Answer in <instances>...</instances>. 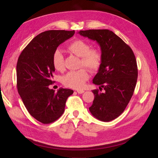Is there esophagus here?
<instances>
[{
  "label": "esophagus",
  "instance_id": "esophagus-1",
  "mask_svg": "<svg viewBox=\"0 0 158 158\" xmlns=\"http://www.w3.org/2000/svg\"><path fill=\"white\" fill-rule=\"evenodd\" d=\"M77 93H78V94H83L85 91L83 89H77Z\"/></svg>",
  "mask_w": 158,
  "mask_h": 158
}]
</instances>
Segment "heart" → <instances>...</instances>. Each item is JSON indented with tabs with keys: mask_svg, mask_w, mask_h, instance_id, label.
<instances>
[{
	"mask_svg": "<svg viewBox=\"0 0 158 158\" xmlns=\"http://www.w3.org/2000/svg\"><path fill=\"white\" fill-rule=\"evenodd\" d=\"M88 42L77 39L70 43L67 50L70 53L81 58L80 66H85L92 72L97 71L102 62V55L98 49L91 48ZM52 62L54 69L60 72L65 69L64 59L61 52L57 50L53 55ZM89 79V72L85 68L69 72L62 79L63 84L74 89H81Z\"/></svg>",
	"mask_w": 158,
	"mask_h": 158,
	"instance_id": "b5f03b06",
	"label": "heart"
}]
</instances>
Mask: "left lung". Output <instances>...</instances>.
<instances>
[{"mask_svg":"<svg viewBox=\"0 0 158 158\" xmlns=\"http://www.w3.org/2000/svg\"><path fill=\"white\" fill-rule=\"evenodd\" d=\"M79 34L96 41L100 47L102 62L94 84L100 85L92 90L94 94L92 115L102 122H110L122 114L135 91L138 69L135 56L129 45L109 30L80 31Z\"/></svg>","mask_w":158,"mask_h":158,"instance_id":"left-lung-1","label":"left lung"}]
</instances>
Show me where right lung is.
Wrapping results in <instances>:
<instances>
[{
    "label": "right lung",
    "instance_id": "obj_1",
    "mask_svg": "<svg viewBox=\"0 0 158 158\" xmlns=\"http://www.w3.org/2000/svg\"><path fill=\"white\" fill-rule=\"evenodd\" d=\"M75 31H48L38 35L19 55L16 66L17 87L28 113L44 124L55 122L64 111L73 90L60 88L55 93L49 85L55 71L52 58L57 48Z\"/></svg>",
    "mask_w": 158,
    "mask_h": 158
}]
</instances>
